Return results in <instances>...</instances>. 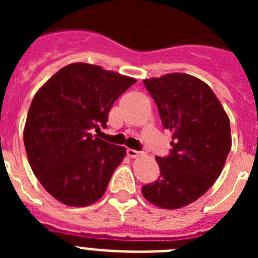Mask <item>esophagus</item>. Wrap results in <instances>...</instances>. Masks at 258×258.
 <instances>
[{"label": "esophagus", "mask_w": 258, "mask_h": 258, "mask_svg": "<svg viewBox=\"0 0 258 258\" xmlns=\"http://www.w3.org/2000/svg\"><path fill=\"white\" fill-rule=\"evenodd\" d=\"M126 154H127V156L132 157V159H137V157L142 156V152L137 151V150H132V149H127Z\"/></svg>", "instance_id": "obj_1"}]
</instances>
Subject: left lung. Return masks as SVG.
<instances>
[{"label": "left lung", "mask_w": 258, "mask_h": 258, "mask_svg": "<svg viewBox=\"0 0 258 258\" xmlns=\"http://www.w3.org/2000/svg\"><path fill=\"white\" fill-rule=\"evenodd\" d=\"M161 122L172 133L168 157L156 156L160 177L142 187L145 199L179 209L203 197L220 177L231 149L230 118L204 81L187 74L143 80Z\"/></svg>", "instance_id": "obj_1"}]
</instances>
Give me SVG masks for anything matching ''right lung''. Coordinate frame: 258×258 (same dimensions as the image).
Returning a JSON list of instances; mask_svg holds the SVG:
<instances>
[{
  "label": "right lung",
  "mask_w": 258,
  "mask_h": 258,
  "mask_svg": "<svg viewBox=\"0 0 258 258\" xmlns=\"http://www.w3.org/2000/svg\"><path fill=\"white\" fill-rule=\"evenodd\" d=\"M134 83L79 61L60 68L37 90L23 138L32 170L58 202L79 208L103 197L126 149L94 138L90 131L107 126L112 104Z\"/></svg>",
  "instance_id": "1"
}]
</instances>
